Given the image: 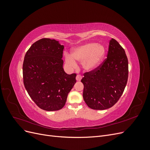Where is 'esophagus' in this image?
I'll return each instance as SVG.
<instances>
[{
    "label": "esophagus",
    "instance_id": "obj_1",
    "mask_svg": "<svg viewBox=\"0 0 150 150\" xmlns=\"http://www.w3.org/2000/svg\"><path fill=\"white\" fill-rule=\"evenodd\" d=\"M81 79H82V76H81V75H79V74L77 75V76H76V80H77V81H79L81 80Z\"/></svg>",
    "mask_w": 150,
    "mask_h": 150
}]
</instances>
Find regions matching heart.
<instances>
[{"instance_id":"1","label":"heart","mask_w":150,"mask_h":150,"mask_svg":"<svg viewBox=\"0 0 150 150\" xmlns=\"http://www.w3.org/2000/svg\"><path fill=\"white\" fill-rule=\"evenodd\" d=\"M106 49L102 45L96 42L86 43L82 46L76 47L72 51L71 56L66 55V64L70 67L76 66L74 60L83 62V67L86 71H93L101 64L105 55Z\"/></svg>"}]
</instances>
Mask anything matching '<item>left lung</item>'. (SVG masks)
<instances>
[{
  "label": "left lung",
  "mask_w": 150,
  "mask_h": 150,
  "mask_svg": "<svg viewBox=\"0 0 150 150\" xmlns=\"http://www.w3.org/2000/svg\"><path fill=\"white\" fill-rule=\"evenodd\" d=\"M83 75V96L88 106L104 110L114 106L123 93L128 78V61L124 49L111 39L107 58Z\"/></svg>",
  "instance_id": "8db88e82"
}]
</instances>
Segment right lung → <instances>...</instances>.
I'll list each match as a JSON object with an SVG mask.
<instances>
[{
  "label": "right lung",
  "instance_id": "right-lung-1",
  "mask_svg": "<svg viewBox=\"0 0 150 150\" xmlns=\"http://www.w3.org/2000/svg\"><path fill=\"white\" fill-rule=\"evenodd\" d=\"M63 49L57 40L43 38L32 45L24 57L25 88L36 105L45 111L64 107L76 82V74H67L63 69Z\"/></svg>",
  "mask_w": 150,
  "mask_h": 150
}]
</instances>
